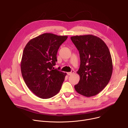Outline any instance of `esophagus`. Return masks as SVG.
I'll list each match as a JSON object with an SVG mask.
<instances>
[{
  "label": "esophagus",
  "instance_id": "1",
  "mask_svg": "<svg viewBox=\"0 0 128 128\" xmlns=\"http://www.w3.org/2000/svg\"><path fill=\"white\" fill-rule=\"evenodd\" d=\"M74 70H72L70 72H68V73H67V74H68V76H71V75L72 74H74Z\"/></svg>",
  "mask_w": 128,
  "mask_h": 128
}]
</instances>
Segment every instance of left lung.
<instances>
[{
  "instance_id": "1",
  "label": "left lung",
  "mask_w": 128,
  "mask_h": 128,
  "mask_svg": "<svg viewBox=\"0 0 128 128\" xmlns=\"http://www.w3.org/2000/svg\"><path fill=\"white\" fill-rule=\"evenodd\" d=\"M71 40L80 52V76L74 86L76 92L90 97L99 94L107 85L112 74L110 52L105 43L93 35L71 36Z\"/></svg>"
}]
</instances>
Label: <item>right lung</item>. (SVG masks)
Listing matches in <instances>:
<instances>
[{
  "instance_id": "right-lung-1",
  "label": "right lung",
  "mask_w": 128,
  "mask_h": 128,
  "mask_svg": "<svg viewBox=\"0 0 128 128\" xmlns=\"http://www.w3.org/2000/svg\"><path fill=\"white\" fill-rule=\"evenodd\" d=\"M67 38L44 33L31 40L24 49L21 62L23 78L30 90L40 98H50L61 88L66 74L53 66L57 61L58 50Z\"/></svg>"
}]
</instances>
